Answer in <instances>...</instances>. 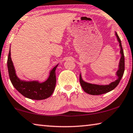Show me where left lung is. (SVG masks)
<instances>
[{"label":"left lung","instance_id":"obj_1","mask_svg":"<svg viewBox=\"0 0 133 133\" xmlns=\"http://www.w3.org/2000/svg\"><path fill=\"white\" fill-rule=\"evenodd\" d=\"M116 37H117L118 41L119 42L120 46V53L122 54V57L120 58V63H119V69L117 72V75L118 76V79L115 82H111L110 85H95V84H90V83H87L83 81L82 79L81 76L80 75L79 76V81L81 87H82V89L87 94L93 95H99L106 94L109 92L111 91L113 89L117 87L118 83H119L120 81L122 79V76L124 74V52H123V50L122 48V43H121V40L119 38V37L116 32Z\"/></svg>","mask_w":133,"mask_h":133}]
</instances>
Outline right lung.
Masks as SVG:
<instances>
[{"label": "right lung", "mask_w": 133, "mask_h": 133, "mask_svg": "<svg viewBox=\"0 0 133 133\" xmlns=\"http://www.w3.org/2000/svg\"><path fill=\"white\" fill-rule=\"evenodd\" d=\"M58 65L51 71L47 80L43 83L36 81L25 82L20 81L16 75L13 62L10 57V49L8 58V68L9 78L13 87L25 97L33 100L45 99L51 96L56 85L55 70Z\"/></svg>", "instance_id": "add662e5"}]
</instances>
